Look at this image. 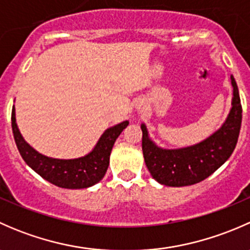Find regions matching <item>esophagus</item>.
<instances>
[{"mask_svg":"<svg viewBox=\"0 0 250 250\" xmlns=\"http://www.w3.org/2000/svg\"><path fill=\"white\" fill-rule=\"evenodd\" d=\"M141 107H143V104H139V105H138V109H141Z\"/></svg>","mask_w":250,"mask_h":250,"instance_id":"obj_1","label":"esophagus"}]
</instances>
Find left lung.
<instances>
[{"label":"left lung","instance_id":"left-lung-1","mask_svg":"<svg viewBox=\"0 0 250 250\" xmlns=\"http://www.w3.org/2000/svg\"><path fill=\"white\" fill-rule=\"evenodd\" d=\"M231 84L233 97L225 122L200 143L179 148L161 147L150 138L145 123H141L144 160L157 183L172 188L193 185L211 175L230 158L238 140L242 122L241 99L232 75Z\"/></svg>","mask_w":250,"mask_h":250}]
</instances>
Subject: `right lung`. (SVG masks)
<instances>
[{"mask_svg": "<svg viewBox=\"0 0 250 250\" xmlns=\"http://www.w3.org/2000/svg\"><path fill=\"white\" fill-rule=\"evenodd\" d=\"M129 121H123L107 128L90 152L82 157L62 160L48 157L35 150L20 133L17 125L16 107L12 110V129L14 140L22 160L44 180L62 188H87L95 185L104 178L110 163V153L116 139L122 133Z\"/></svg>", "mask_w": 250, "mask_h": 250, "instance_id": "1", "label": "right lung"}]
</instances>
